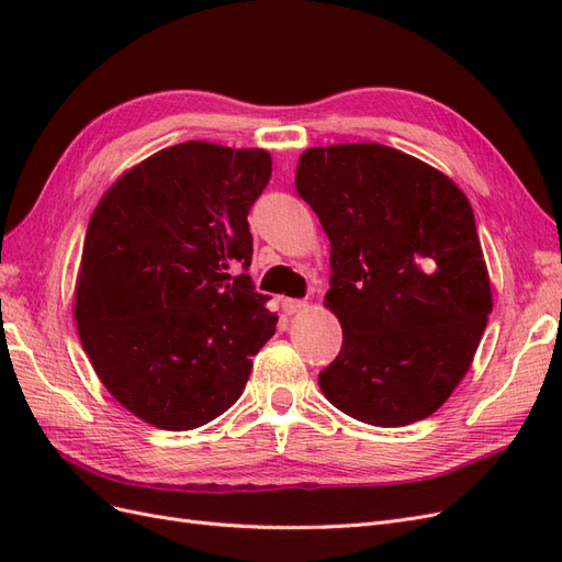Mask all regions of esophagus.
I'll return each instance as SVG.
<instances>
[{
    "label": "esophagus",
    "instance_id": "34e87169",
    "mask_svg": "<svg viewBox=\"0 0 562 562\" xmlns=\"http://www.w3.org/2000/svg\"><path fill=\"white\" fill-rule=\"evenodd\" d=\"M281 310L285 316H293V314H300L307 310V302L304 300H293V297H283L281 300Z\"/></svg>",
    "mask_w": 562,
    "mask_h": 562
}]
</instances>
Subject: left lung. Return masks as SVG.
I'll return each instance as SVG.
<instances>
[{"instance_id": "8db88e82", "label": "left lung", "mask_w": 562, "mask_h": 562, "mask_svg": "<svg viewBox=\"0 0 562 562\" xmlns=\"http://www.w3.org/2000/svg\"><path fill=\"white\" fill-rule=\"evenodd\" d=\"M295 187L330 239L326 307L342 323L323 396L375 427L429 417L467 375L492 312L469 199L375 143L307 149Z\"/></svg>"}]
</instances>
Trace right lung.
<instances>
[{
	"mask_svg": "<svg viewBox=\"0 0 562 562\" xmlns=\"http://www.w3.org/2000/svg\"><path fill=\"white\" fill-rule=\"evenodd\" d=\"M269 178L265 149L192 140L131 168L91 215L79 339L110 394L151 427L187 431L229 411L277 330L269 297L241 274Z\"/></svg>",
	"mask_w": 562,
	"mask_h": 562,
	"instance_id": "right-lung-1",
	"label": "right lung"
}]
</instances>
